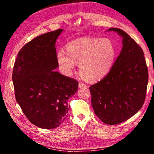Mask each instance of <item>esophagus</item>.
<instances>
[{"label":"esophagus","instance_id":"esophagus-1","mask_svg":"<svg viewBox=\"0 0 154 154\" xmlns=\"http://www.w3.org/2000/svg\"><path fill=\"white\" fill-rule=\"evenodd\" d=\"M79 88H87L88 85L85 84V83H83L82 82H79Z\"/></svg>","mask_w":154,"mask_h":154}]
</instances>
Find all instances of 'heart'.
Masks as SVG:
<instances>
[{"mask_svg": "<svg viewBox=\"0 0 154 154\" xmlns=\"http://www.w3.org/2000/svg\"><path fill=\"white\" fill-rule=\"evenodd\" d=\"M116 56V49L112 41L106 38H84L68 44L66 52L59 50L57 62L62 72L70 75L75 66L83 78L96 81L108 73Z\"/></svg>", "mask_w": 154, "mask_h": 154, "instance_id": "b5f03b06", "label": "heart"}]
</instances>
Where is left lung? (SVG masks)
<instances>
[{"label": "left lung", "instance_id": "1", "mask_svg": "<svg viewBox=\"0 0 154 154\" xmlns=\"http://www.w3.org/2000/svg\"><path fill=\"white\" fill-rule=\"evenodd\" d=\"M122 49L109 73L89 88L94 113L106 124L126 121L141 109L148 83V69L143 49L119 28Z\"/></svg>", "mask_w": 154, "mask_h": 154}]
</instances>
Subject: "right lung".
Listing matches in <instances>:
<instances>
[{"label": "right lung", "instance_id": "1", "mask_svg": "<svg viewBox=\"0 0 154 154\" xmlns=\"http://www.w3.org/2000/svg\"><path fill=\"white\" fill-rule=\"evenodd\" d=\"M58 29L38 36L17 54L12 79L15 99L36 126L53 129L66 119L68 100L77 91L78 82L54 71L58 67L56 41Z\"/></svg>", "mask_w": 154, "mask_h": 154}]
</instances>
